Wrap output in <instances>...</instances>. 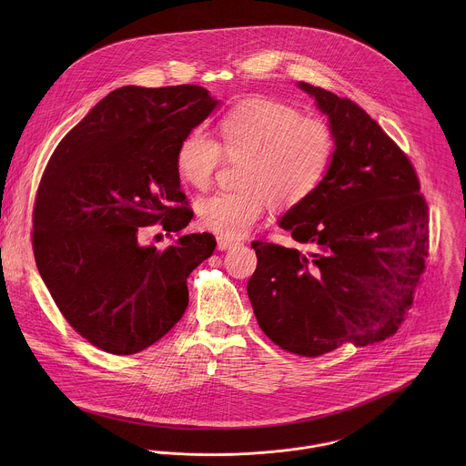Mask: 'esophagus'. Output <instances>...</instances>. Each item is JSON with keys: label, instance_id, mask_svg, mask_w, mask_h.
Masks as SVG:
<instances>
[{"label": "esophagus", "instance_id": "obj_1", "mask_svg": "<svg viewBox=\"0 0 466 466\" xmlns=\"http://www.w3.org/2000/svg\"><path fill=\"white\" fill-rule=\"evenodd\" d=\"M233 246H237V242H233V240H228V238H218V240H217L218 251H228V249H231Z\"/></svg>", "mask_w": 466, "mask_h": 466}]
</instances>
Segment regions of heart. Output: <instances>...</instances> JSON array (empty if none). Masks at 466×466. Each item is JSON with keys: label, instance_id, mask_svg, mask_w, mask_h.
Segmentation results:
<instances>
[{"label": "heart", "instance_id": "b5f03b06", "mask_svg": "<svg viewBox=\"0 0 466 466\" xmlns=\"http://www.w3.org/2000/svg\"><path fill=\"white\" fill-rule=\"evenodd\" d=\"M217 129L220 147L202 131L187 134L176 152V170L187 185L206 188L222 152L229 159L244 157L238 174L242 188L211 194L196 206L200 226L224 238L248 235L266 217L270 200L278 208H294L309 199L335 152L327 120L301 116L294 106L264 96L233 106Z\"/></svg>", "mask_w": 466, "mask_h": 466}]
</instances>
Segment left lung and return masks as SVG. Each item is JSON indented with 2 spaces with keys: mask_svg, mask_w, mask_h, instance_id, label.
Returning a JSON list of instances; mask_svg holds the SVG:
<instances>
[{
  "mask_svg": "<svg viewBox=\"0 0 466 466\" xmlns=\"http://www.w3.org/2000/svg\"><path fill=\"white\" fill-rule=\"evenodd\" d=\"M298 87L329 116L335 152L318 190L278 222L301 248L251 244L248 296L272 342L318 357L397 333L425 270L429 208L410 161L364 109Z\"/></svg>",
  "mask_w": 466,
  "mask_h": 466,
  "instance_id": "1",
  "label": "left lung"
}]
</instances>
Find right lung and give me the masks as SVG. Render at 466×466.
Returning <instances> with one entry per match:
<instances>
[{
    "instance_id": "1",
    "label": "right lung",
    "mask_w": 466,
    "mask_h": 466,
    "mask_svg": "<svg viewBox=\"0 0 466 466\" xmlns=\"http://www.w3.org/2000/svg\"><path fill=\"white\" fill-rule=\"evenodd\" d=\"M218 100L200 86H124L54 150L34 206V257L67 323L93 346L133 355L188 307L187 278L215 251L209 233L181 235L194 213L176 170L179 143ZM176 245L141 247L145 225Z\"/></svg>"
}]
</instances>
